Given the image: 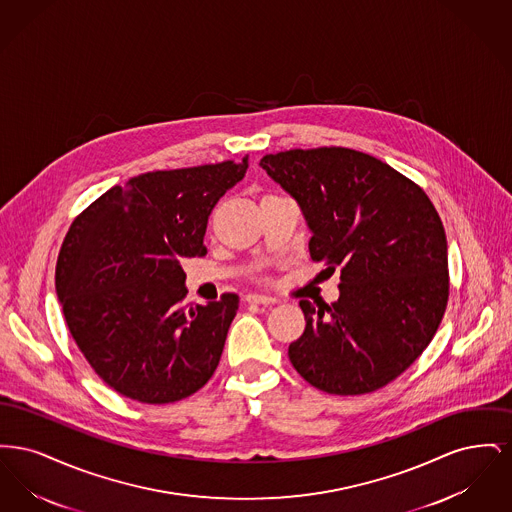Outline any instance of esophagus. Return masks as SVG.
<instances>
[{"label":"esophagus","instance_id":"obj_1","mask_svg":"<svg viewBox=\"0 0 512 512\" xmlns=\"http://www.w3.org/2000/svg\"><path fill=\"white\" fill-rule=\"evenodd\" d=\"M247 303H257V305H274L276 303V297H270V295H259V293H249L245 297Z\"/></svg>","mask_w":512,"mask_h":512}]
</instances>
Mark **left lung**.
Segmentation results:
<instances>
[{"label": "left lung", "mask_w": 512, "mask_h": 512, "mask_svg": "<svg viewBox=\"0 0 512 512\" xmlns=\"http://www.w3.org/2000/svg\"><path fill=\"white\" fill-rule=\"evenodd\" d=\"M299 203L311 259L341 267L340 299H301L305 332L293 368L318 390L363 395L422 355L449 299L447 240L424 190L347 147L290 149L259 163Z\"/></svg>", "instance_id": "1"}]
</instances>
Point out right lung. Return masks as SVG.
Listing matches in <instances>:
<instances>
[{
  "instance_id": "right-lung-1",
  "label": "right lung",
  "mask_w": 512,
  "mask_h": 512,
  "mask_svg": "<svg viewBox=\"0 0 512 512\" xmlns=\"http://www.w3.org/2000/svg\"><path fill=\"white\" fill-rule=\"evenodd\" d=\"M249 163L155 171L113 186L73 220L55 267L71 336L99 378L165 405L207 384L240 299L184 305L186 257H203L209 215Z\"/></svg>"
}]
</instances>
